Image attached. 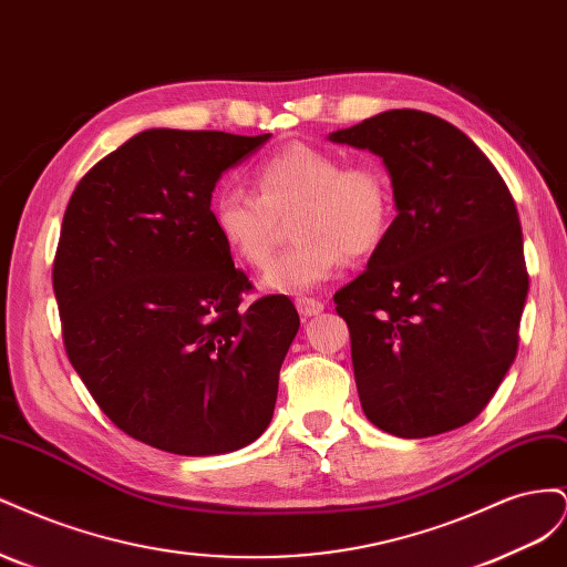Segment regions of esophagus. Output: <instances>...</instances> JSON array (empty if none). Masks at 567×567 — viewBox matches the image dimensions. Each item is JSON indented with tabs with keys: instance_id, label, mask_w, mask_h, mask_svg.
<instances>
[{
	"instance_id": "esophagus-1",
	"label": "esophagus",
	"mask_w": 567,
	"mask_h": 567,
	"mask_svg": "<svg viewBox=\"0 0 567 567\" xmlns=\"http://www.w3.org/2000/svg\"><path fill=\"white\" fill-rule=\"evenodd\" d=\"M296 307L302 317H317L323 312V302L317 298H298Z\"/></svg>"
}]
</instances>
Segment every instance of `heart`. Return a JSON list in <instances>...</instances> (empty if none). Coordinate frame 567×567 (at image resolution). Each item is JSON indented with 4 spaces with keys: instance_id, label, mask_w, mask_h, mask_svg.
<instances>
[{
    "instance_id": "b5f03b06",
    "label": "heart",
    "mask_w": 567,
    "mask_h": 567,
    "mask_svg": "<svg viewBox=\"0 0 567 567\" xmlns=\"http://www.w3.org/2000/svg\"><path fill=\"white\" fill-rule=\"evenodd\" d=\"M255 194L219 186L210 210L236 260L267 265L290 219L296 244L274 260L262 284L279 293L312 290L346 262L383 244L392 225V184L375 163L342 165L336 153L293 142L257 163Z\"/></svg>"
}]
</instances>
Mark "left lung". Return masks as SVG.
<instances>
[{
  "instance_id": "obj_1",
  "label": "left lung",
  "mask_w": 567,
  "mask_h": 567,
  "mask_svg": "<svg viewBox=\"0 0 567 567\" xmlns=\"http://www.w3.org/2000/svg\"><path fill=\"white\" fill-rule=\"evenodd\" d=\"M329 140L381 156L398 208L367 271L333 296L364 414L409 440L466 425L518 352L529 277L508 186L433 113L385 111Z\"/></svg>"
}]
</instances>
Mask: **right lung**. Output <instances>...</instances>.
Here are the masks:
<instances>
[{"label":"right lung","instance_id":"add662e5","mask_svg":"<svg viewBox=\"0 0 567 567\" xmlns=\"http://www.w3.org/2000/svg\"><path fill=\"white\" fill-rule=\"evenodd\" d=\"M271 134L146 130L80 179L63 215L54 293L63 346L101 411L182 456L246 447L274 416L300 317L250 307L210 210L215 184Z\"/></svg>","mask_w":567,"mask_h":567}]
</instances>
